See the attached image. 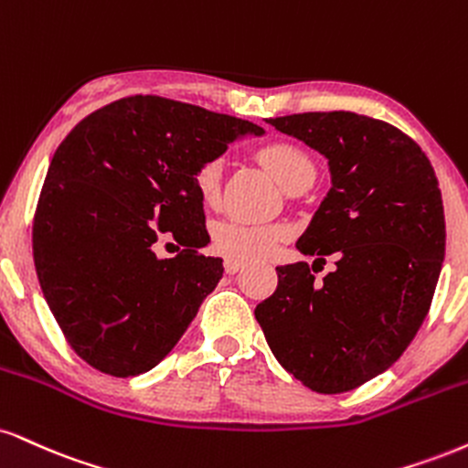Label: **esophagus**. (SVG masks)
<instances>
[{"instance_id":"34e87169","label":"esophagus","mask_w":468,"mask_h":468,"mask_svg":"<svg viewBox=\"0 0 468 468\" xmlns=\"http://www.w3.org/2000/svg\"><path fill=\"white\" fill-rule=\"evenodd\" d=\"M241 266H244V261H238V259H224V270H227V274H235Z\"/></svg>"}]
</instances>
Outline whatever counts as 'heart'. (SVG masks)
Listing matches in <instances>:
<instances>
[{
	"label": "heart",
	"mask_w": 468,
	"mask_h": 468,
	"mask_svg": "<svg viewBox=\"0 0 468 468\" xmlns=\"http://www.w3.org/2000/svg\"><path fill=\"white\" fill-rule=\"evenodd\" d=\"M261 163L272 172V176L285 189H294L303 180L316 176V167L307 152L288 142L268 144L259 152ZM196 185L202 200L213 202L219 191V163L209 161L196 174ZM290 235L285 224H259L244 218H227L213 227V249L227 259L238 261H259L279 249V244Z\"/></svg>",
	"instance_id": "1"
}]
</instances>
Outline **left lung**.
<instances>
[{
	"instance_id": "1",
	"label": "left lung",
	"mask_w": 468,
	"mask_h": 468,
	"mask_svg": "<svg viewBox=\"0 0 468 468\" xmlns=\"http://www.w3.org/2000/svg\"><path fill=\"white\" fill-rule=\"evenodd\" d=\"M268 123L329 163L331 189L296 249L337 261L323 283L305 261L279 266L255 318L288 373L337 395L390 368L423 324L444 259L442 196L425 152L390 123L348 111Z\"/></svg>"
}]
</instances>
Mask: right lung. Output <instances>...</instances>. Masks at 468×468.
<instances>
[{"label": "right lung", "instance_id": "right-lung-1", "mask_svg": "<svg viewBox=\"0 0 468 468\" xmlns=\"http://www.w3.org/2000/svg\"><path fill=\"white\" fill-rule=\"evenodd\" d=\"M263 128L194 104L133 95L63 139L37 205V277L73 351L100 373L134 377L176 346L222 279L196 174ZM165 232L184 246L155 257Z\"/></svg>", "mask_w": 468, "mask_h": 468}]
</instances>
